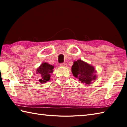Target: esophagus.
Returning a JSON list of instances; mask_svg holds the SVG:
<instances>
[{"label":"esophagus","instance_id":"34e87169","mask_svg":"<svg viewBox=\"0 0 127 127\" xmlns=\"http://www.w3.org/2000/svg\"><path fill=\"white\" fill-rule=\"evenodd\" d=\"M60 65L61 66H64V67H66L67 66V64L66 63H61L60 64Z\"/></svg>","mask_w":127,"mask_h":127}]
</instances>
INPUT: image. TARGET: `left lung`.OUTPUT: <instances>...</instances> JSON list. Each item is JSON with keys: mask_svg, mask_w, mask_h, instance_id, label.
<instances>
[{"mask_svg": "<svg viewBox=\"0 0 127 127\" xmlns=\"http://www.w3.org/2000/svg\"><path fill=\"white\" fill-rule=\"evenodd\" d=\"M71 72L74 76L85 85H90L97 78L94 66L81 59L74 62Z\"/></svg>", "mask_w": 127, "mask_h": 127, "instance_id": "8db88e82", "label": "left lung"}]
</instances>
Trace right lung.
Masks as SVG:
<instances>
[{
  "label": "right lung",
  "instance_id": "1",
  "mask_svg": "<svg viewBox=\"0 0 127 127\" xmlns=\"http://www.w3.org/2000/svg\"><path fill=\"white\" fill-rule=\"evenodd\" d=\"M54 66L50 65L47 63H44L41 64L38 68L37 69L36 74H38L39 79V82L41 84L47 83L49 81L51 78V74L53 72Z\"/></svg>",
  "mask_w": 127,
  "mask_h": 127
}]
</instances>
